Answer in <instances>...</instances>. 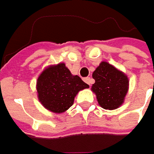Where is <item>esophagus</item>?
I'll use <instances>...</instances> for the list:
<instances>
[{"mask_svg":"<svg viewBox=\"0 0 154 154\" xmlns=\"http://www.w3.org/2000/svg\"><path fill=\"white\" fill-rule=\"evenodd\" d=\"M84 81L87 83L89 86H91V84L92 83V79H91L90 77H86V78H84Z\"/></svg>","mask_w":154,"mask_h":154,"instance_id":"1","label":"esophagus"}]
</instances>
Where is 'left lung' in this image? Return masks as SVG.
<instances>
[{"mask_svg":"<svg viewBox=\"0 0 154 154\" xmlns=\"http://www.w3.org/2000/svg\"><path fill=\"white\" fill-rule=\"evenodd\" d=\"M95 83L92 91L97 96L98 104L105 109H115L121 106L128 90V79L122 71L102 62L92 74Z\"/></svg>","mask_w":154,"mask_h":154,"instance_id":"1","label":"left lung"}]
</instances>
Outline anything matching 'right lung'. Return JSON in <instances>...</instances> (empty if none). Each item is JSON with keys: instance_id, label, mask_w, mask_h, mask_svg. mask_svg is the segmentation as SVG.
Listing matches in <instances>:
<instances>
[{"instance_id": "add662e5", "label": "right lung", "mask_w": 154, "mask_h": 154, "mask_svg": "<svg viewBox=\"0 0 154 154\" xmlns=\"http://www.w3.org/2000/svg\"><path fill=\"white\" fill-rule=\"evenodd\" d=\"M89 86L78 75H73L64 63L50 66L37 81L38 100L54 113H62L74 103L76 94Z\"/></svg>"}]
</instances>
